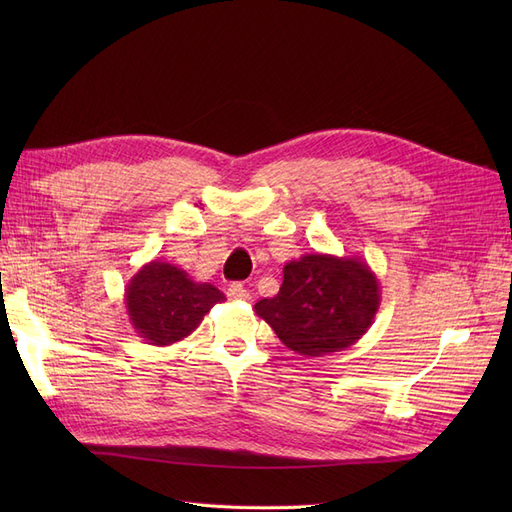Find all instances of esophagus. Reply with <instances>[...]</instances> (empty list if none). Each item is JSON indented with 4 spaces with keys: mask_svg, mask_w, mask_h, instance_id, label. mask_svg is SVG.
Masks as SVG:
<instances>
[{
    "mask_svg": "<svg viewBox=\"0 0 512 512\" xmlns=\"http://www.w3.org/2000/svg\"><path fill=\"white\" fill-rule=\"evenodd\" d=\"M226 294H228V299H232V301H250V290H247L241 282L230 284Z\"/></svg>",
    "mask_w": 512,
    "mask_h": 512,
    "instance_id": "34e87169",
    "label": "esophagus"
}]
</instances>
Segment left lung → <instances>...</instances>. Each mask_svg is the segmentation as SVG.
Wrapping results in <instances>:
<instances>
[{"mask_svg":"<svg viewBox=\"0 0 512 512\" xmlns=\"http://www.w3.org/2000/svg\"><path fill=\"white\" fill-rule=\"evenodd\" d=\"M378 307L380 284L365 260L318 252L286 262L280 292L254 305L282 344L303 356L350 348Z\"/></svg>","mask_w":512,"mask_h":512,"instance_id":"left-lung-1","label":"left lung"}]
</instances>
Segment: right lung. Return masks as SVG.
<instances>
[{
    "label": "right lung",
    "mask_w": 512,
    "mask_h": 512,
    "mask_svg": "<svg viewBox=\"0 0 512 512\" xmlns=\"http://www.w3.org/2000/svg\"><path fill=\"white\" fill-rule=\"evenodd\" d=\"M224 299L213 284L194 282L183 269L162 260L147 262L126 286L132 327L151 346L181 342Z\"/></svg>",
    "instance_id": "obj_1"
}]
</instances>
